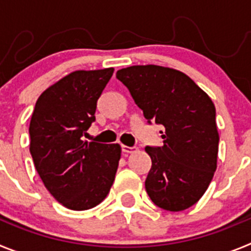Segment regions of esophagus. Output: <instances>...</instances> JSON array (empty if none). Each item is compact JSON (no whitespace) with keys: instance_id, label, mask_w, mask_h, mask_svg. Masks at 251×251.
I'll list each match as a JSON object with an SVG mask.
<instances>
[{"instance_id":"1","label":"esophagus","mask_w":251,"mask_h":251,"mask_svg":"<svg viewBox=\"0 0 251 251\" xmlns=\"http://www.w3.org/2000/svg\"><path fill=\"white\" fill-rule=\"evenodd\" d=\"M136 150H137L136 147H128V146H122V152H123L124 154H128V153H133Z\"/></svg>"}]
</instances>
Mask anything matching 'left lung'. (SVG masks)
I'll return each instance as SVG.
<instances>
[{"label":"left lung","mask_w":251,"mask_h":251,"mask_svg":"<svg viewBox=\"0 0 251 251\" xmlns=\"http://www.w3.org/2000/svg\"><path fill=\"white\" fill-rule=\"evenodd\" d=\"M148 124L165 127L162 147H146L152 159L146 191L158 207L182 211L200 200L216 171L219 133L212 100L175 69L136 65L117 72Z\"/></svg>","instance_id":"8db88e82"}]
</instances>
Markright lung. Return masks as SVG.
I'll return each mask as SVG.
<instances>
[{
	"label": "right lung",
	"mask_w": 251,
	"mask_h": 251,
	"mask_svg": "<svg viewBox=\"0 0 251 251\" xmlns=\"http://www.w3.org/2000/svg\"><path fill=\"white\" fill-rule=\"evenodd\" d=\"M114 69L77 70L40 95L30 122V153L52 196L70 210H88L109 194L121 146L85 142L97 101Z\"/></svg>",
	"instance_id": "obj_1"
}]
</instances>
